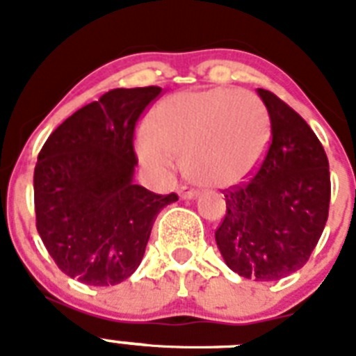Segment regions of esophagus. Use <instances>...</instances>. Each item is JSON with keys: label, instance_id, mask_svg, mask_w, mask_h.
Returning <instances> with one entry per match:
<instances>
[{"label": "esophagus", "instance_id": "34e87169", "mask_svg": "<svg viewBox=\"0 0 356 356\" xmlns=\"http://www.w3.org/2000/svg\"><path fill=\"white\" fill-rule=\"evenodd\" d=\"M178 193H180L181 200H193V197L197 196L196 188H191V187H187V185L180 187V191H178Z\"/></svg>", "mask_w": 356, "mask_h": 356}]
</instances>
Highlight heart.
Segmentation results:
<instances>
[{"label": "heart", "instance_id": "1", "mask_svg": "<svg viewBox=\"0 0 356 356\" xmlns=\"http://www.w3.org/2000/svg\"><path fill=\"white\" fill-rule=\"evenodd\" d=\"M137 155L162 176L184 156L193 180L229 187L257 171L271 143V115L257 94L232 87L181 90L144 118Z\"/></svg>", "mask_w": 356, "mask_h": 356}]
</instances>
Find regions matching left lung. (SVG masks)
Masks as SVG:
<instances>
[{"label": "left lung", "instance_id": "8db88e82", "mask_svg": "<svg viewBox=\"0 0 356 356\" xmlns=\"http://www.w3.org/2000/svg\"><path fill=\"white\" fill-rule=\"evenodd\" d=\"M271 115V144L248 184L222 191L225 219L216 229L226 266L254 282L301 269L328 219L330 168L307 121L276 94L259 89Z\"/></svg>", "mask_w": 356, "mask_h": 356}]
</instances>
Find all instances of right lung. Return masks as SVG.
<instances>
[{"label": "right lung", "instance_id": "obj_1", "mask_svg": "<svg viewBox=\"0 0 356 356\" xmlns=\"http://www.w3.org/2000/svg\"><path fill=\"white\" fill-rule=\"evenodd\" d=\"M160 87L114 89L81 106L44 143L33 172L37 232L62 273L108 287L135 273L175 193L134 184L135 124Z\"/></svg>", "mask_w": 356, "mask_h": 356}]
</instances>
